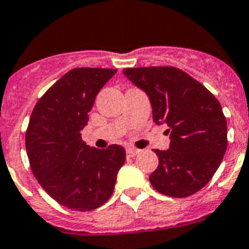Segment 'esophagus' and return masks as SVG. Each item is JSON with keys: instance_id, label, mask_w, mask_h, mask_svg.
I'll list each match as a JSON object with an SVG mask.
<instances>
[{"instance_id": "34e87169", "label": "esophagus", "mask_w": 249, "mask_h": 249, "mask_svg": "<svg viewBox=\"0 0 249 249\" xmlns=\"http://www.w3.org/2000/svg\"><path fill=\"white\" fill-rule=\"evenodd\" d=\"M126 153H127V156H128V158H134V156H136V155L139 153V149H136V148H127Z\"/></svg>"}]
</instances>
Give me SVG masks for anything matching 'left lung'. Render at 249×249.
<instances>
[{"instance_id": "obj_1", "label": "left lung", "mask_w": 249, "mask_h": 249, "mask_svg": "<svg viewBox=\"0 0 249 249\" xmlns=\"http://www.w3.org/2000/svg\"><path fill=\"white\" fill-rule=\"evenodd\" d=\"M123 74L144 91L156 124H167L169 148L155 149L159 165L149 176L159 193L182 198L211 180L227 148V122L219 101L181 69L126 68Z\"/></svg>"}]
</instances>
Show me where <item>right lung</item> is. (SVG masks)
Segmentation results:
<instances>
[{
	"instance_id": "1",
	"label": "right lung",
	"mask_w": 249,
	"mask_h": 249,
	"mask_svg": "<svg viewBox=\"0 0 249 249\" xmlns=\"http://www.w3.org/2000/svg\"><path fill=\"white\" fill-rule=\"evenodd\" d=\"M117 69L76 68L43 94L26 132V151L35 178L56 202L89 211L113 194L126 160L122 145L90 148L81 139L96 96Z\"/></svg>"
}]
</instances>
